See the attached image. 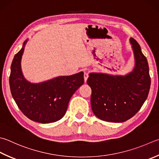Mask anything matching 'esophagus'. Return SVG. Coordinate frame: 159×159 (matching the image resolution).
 I'll return each instance as SVG.
<instances>
[{
    "label": "esophagus",
    "instance_id": "34e87169",
    "mask_svg": "<svg viewBox=\"0 0 159 159\" xmlns=\"http://www.w3.org/2000/svg\"><path fill=\"white\" fill-rule=\"evenodd\" d=\"M88 77H89L88 73H86V72H84V78L85 82H86V80H87V79H88Z\"/></svg>",
    "mask_w": 159,
    "mask_h": 159
}]
</instances>
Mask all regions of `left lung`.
<instances>
[{
	"instance_id": "1",
	"label": "left lung",
	"mask_w": 159,
	"mask_h": 159,
	"mask_svg": "<svg viewBox=\"0 0 159 159\" xmlns=\"http://www.w3.org/2000/svg\"><path fill=\"white\" fill-rule=\"evenodd\" d=\"M135 67L125 76L91 73L87 80L91 88L92 111L98 118L122 122L130 119L144 104L150 89L151 78L147 58L140 45L130 39Z\"/></svg>"
}]
</instances>
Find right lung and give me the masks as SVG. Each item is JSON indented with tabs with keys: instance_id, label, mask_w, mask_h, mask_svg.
Segmentation results:
<instances>
[{
	"instance_id": "right-lung-1",
	"label": "right lung",
	"mask_w": 159,
	"mask_h": 159,
	"mask_svg": "<svg viewBox=\"0 0 159 159\" xmlns=\"http://www.w3.org/2000/svg\"><path fill=\"white\" fill-rule=\"evenodd\" d=\"M15 55L11 65L10 86L18 107L31 120L40 123L58 121L66 112L72 95L82 86L83 72L70 76H59L46 82L32 84L22 74L20 60L24 46Z\"/></svg>"
}]
</instances>
